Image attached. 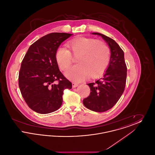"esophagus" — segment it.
Wrapping results in <instances>:
<instances>
[{
    "label": "esophagus",
    "instance_id": "esophagus-1",
    "mask_svg": "<svg viewBox=\"0 0 155 155\" xmlns=\"http://www.w3.org/2000/svg\"><path fill=\"white\" fill-rule=\"evenodd\" d=\"M78 85V84H77V83H75V82H73V83H72V87H73V88H75V87H77Z\"/></svg>",
    "mask_w": 155,
    "mask_h": 155
}]
</instances>
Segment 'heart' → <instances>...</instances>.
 <instances>
[{"label":"heart","instance_id":"1","mask_svg":"<svg viewBox=\"0 0 155 155\" xmlns=\"http://www.w3.org/2000/svg\"><path fill=\"white\" fill-rule=\"evenodd\" d=\"M68 49L59 47L55 58L61 70H65L76 59L77 64L70 67L66 72L67 77L75 82L87 78H95L103 74L109 66L110 50L104 42L94 38L80 37L71 40Z\"/></svg>","mask_w":155,"mask_h":155}]
</instances>
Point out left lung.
<instances>
[{"label":"left lung","instance_id":"obj_1","mask_svg":"<svg viewBox=\"0 0 155 155\" xmlns=\"http://www.w3.org/2000/svg\"><path fill=\"white\" fill-rule=\"evenodd\" d=\"M103 38L110 49V63L103 77L89 83V96L84 99V106L89 110L104 112L111 109L124 92L127 79V66L124 52L116 42L103 34L94 32Z\"/></svg>","mask_w":155,"mask_h":155}]
</instances>
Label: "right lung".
I'll use <instances>...</instances> for the list:
<instances>
[{
	"instance_id": "add662e5",
	"label": "right lung",
	"mask_w": 155,
	"mask_h": 155,
	"mask_svg": "<svg viewBox=\"0 0 155 155\" xmlns=\"http://www.w3.org/2000/svg\"><path fill=\"white\" fill-rule=\"evenodd\" d=\"M72 34L53 32L30 46L22 60L18 86L28 107L40 114L59 109L64 90L72 84L59 70L55 54L60 45Z\"/></svg>"
}]
</instances>
